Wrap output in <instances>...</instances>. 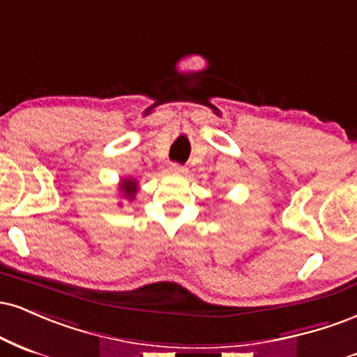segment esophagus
<instances>
[{"instance_id": "obj_1", "label": "esophagus", "mask_w": 357, "mask_h": 357, "mask_svg": "<svg viewBox=\"0 0 357 357\" xmlns=\"http://www.w3.org/2000/svg\"><path fill=\"white\" fill-rule=\"evenodd\" d=\"M170 172L172 174H177V175H183L187 174V169L183 165H180V163H172L170 165Z\"/></svg>"}]
</instances>
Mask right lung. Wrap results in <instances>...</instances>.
Here are the masks:
<instances>
[{"mask_svg":"<svg viewBox=\"0 0 357 357\" xmlns=\"http://www.w3.org/2000/svg\"><path fill=\"white\" fill-rule=\"evenodd\" d=\"M121 190H123V197H127V199L132 200L133 197L137 194V182H133V180H123L120 185Z\"/></svg>","mask_w":357,"mask_h":357,"instance_id":"right-lung-1","label":"right lung"}]
</instances>
